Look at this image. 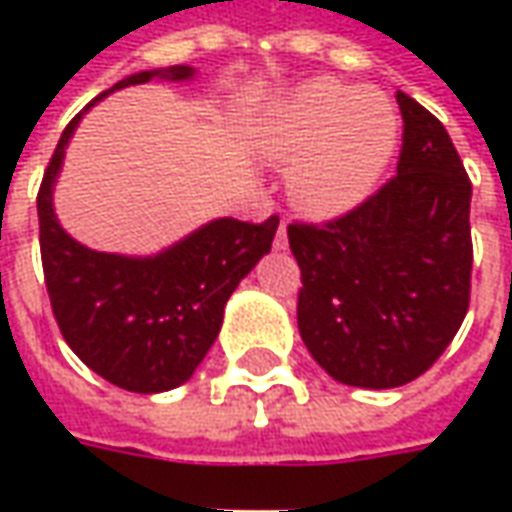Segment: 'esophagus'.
<instances>
[{
	"instance_id": "34e87169",
	"label": "esophagus",
	"mask_w": 512,
	"mask_h": 512,
	"mask_svg": "<svg viewBox=\"0 0 512 512\" xmlns=\"http://www.w3.org/2000/svg\"><path fill=\"white\" fill-rule=\"evenodd\" d=\"M274 249H288V227H285V222L279 224L277 238H274Z\"/></svg>"
}]
</instances>
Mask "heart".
<instances>
[{
    "label": "heart",
    "mask_w": 512,
    "mask_h": 512,
    "mask_svg": "<svg viewBox=\"0 0 512 512\" xmlns=\"http://www.w3.org/2000/svg\"><path fill=\"white\" fill-rule=\"evenodd\" d=\"M400 142V117L381 90L315 79L290 90L249 126L268 167L288 169L290 205L312 222L359 211L381 186Z\"/></svg>",
    "instance_id": "obj_1"
}]
</instances>
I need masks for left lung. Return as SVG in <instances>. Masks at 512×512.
I'll list each match as a JSON object with an SVG mask.
<instances>
[{
  "label": "left lung",
  "instance_id": "obj_1",
  "mask_svg": "<svg viewBox=\"0 0 512 512\" xmlns=\"http://www.w3.org/2000/svg\"><path fill=\"white\" fill-rule=\"evenodd\" d=\"M397 175L359 211L290 224L299 332L340 384L395 389L452 343L469 310L472 183L447 128L406 93Z\"/></svg>",
  "mask_w": 512,
  "mask_h": 512
}]
</instances>
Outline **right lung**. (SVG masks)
Wrapping results in <instances>:
<instances>
[{
  "instance_id": "add662e5",
  "label": "right lung",
  "mask_w": 512,
  "mask_h": 512,
  "mask_svg": "<svg viewBox=\"0 0 512 512\" xmlns=\"http://www.w3.org/2000/svg\"><path fill=\"white\" fill-rule=\"evenodd\" d=\"M191 65L139 71L84 106L62 131L38 191L40 257L51 310L71 351L109 384L156 395L186 384L219 337L224 304L271 252L279 219H211L156 255L98 252L57 219L54 186L82 117L115 90L145 82H191Z\"/></svg>"
}]
</instances>
